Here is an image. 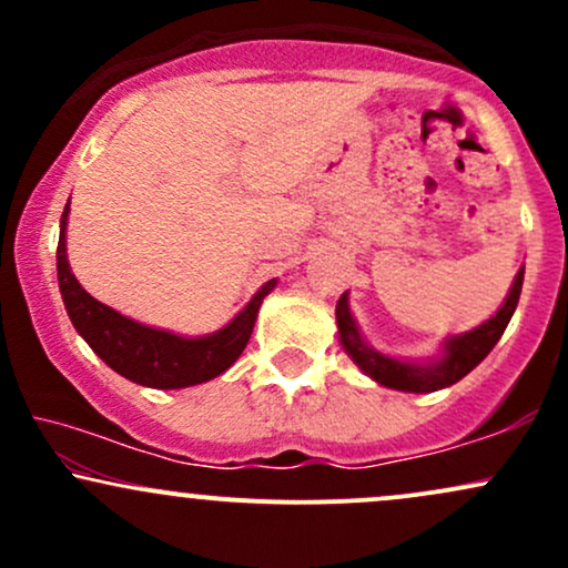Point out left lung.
<instances>
[{
  "label": "left lung",
  "mask_w": 568,
  "mask_h": 568,
  "mask_svg": "<svg viewBox=\"0 0 568 568\" xmlns=\"http://www.w3.org/2000/svg\"><path fill=\"white\" fill-rule=\"evenodd\" d=\"M520 288H524V266L515 275L505 302L488 321L475 325L473 331H465V334L443 338L438 355L427 357V361H403V357L384 355V352L371 347L349 310V293H342V298L336 302L338 342L352 357V363L382 387L400 389V393H435V389L452 387V384L465 379L494 349V344L499 342L507 323H510L515 306H518Z\"/></svg>",
  "instance_id": "obj_1"
}]
</instances>
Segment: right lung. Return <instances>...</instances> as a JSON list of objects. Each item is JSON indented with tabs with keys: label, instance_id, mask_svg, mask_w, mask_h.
Wrapping results in <instances>:
<instances>
[{
	"label": "right lung",
	"instance_id": "obj_1",
	"mask_svg": "<svg viewBox=\"0 0 568 568\" xmlns=\"http://www.w3.org/2000/svg\"><path fill=\"white\" fill-rule=\"evenodd\" d=\"M67 224L69 202L63 207L61 237H58L55 253L58 288H61L63 306H67L69 321L77 328V334L90 344V349L109 368H114L130 382L143 384V387L181 389L216 379L243 355L247 338L253 334V325H256L258 306L275 291L277 277L266 280L224 328L205 336H181L120 315L112 306L90 296L69 266Z\"/></svg>",
	"mask_w": 568,
	"mask_h": 568
}]
</instances>
